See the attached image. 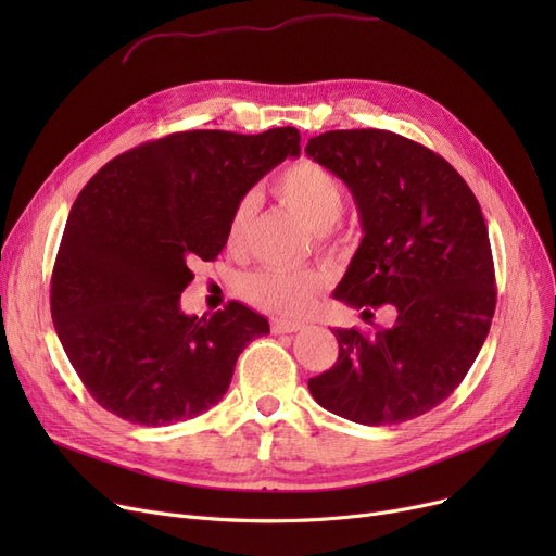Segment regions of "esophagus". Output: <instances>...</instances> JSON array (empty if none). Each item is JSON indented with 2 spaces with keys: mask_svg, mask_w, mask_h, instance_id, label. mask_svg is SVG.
I'll use <instances>...</instances> for the list:
<instances>
[{
  "mask_svg": "<svg viewBox=\"0 0 556 556\" xmlns=\"http://www.w3.org/2000/svg\"><path fill=\"white\" fill-rule=\"evenodd\" d=\"M306 325L298 323V319H286V317H273L270 319V329L273 333H295L302 331Z\"/></svg>",
  "mask_w": 556,
  "mask_h": 556,
  "instance_id": "esophagus-1",
  "label": "esophagus"
}]
</instances>
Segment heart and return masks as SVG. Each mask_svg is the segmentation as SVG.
<instances>
[{
	"mask_svg": "<svg viewBox=\"0 0 556 556\" xmlns=\"http://www.w3.org/2000/svg\"><path fill=\"white\" fill-rule=\"evenodd\" d=\"M273 191L293 210L313 231L329 229L342 214L344 189L331 170L313 160H300L286 166L273 182ZM254 214V198L245 195L233 207L227 223V243L241 245L248 223ZM323 288V277L313 270H275L263 268L241 279V293L256 306L275 313L304 311L317 290Z\"/></svg>",
	"mask_w": 556,
	"mask_h": 556,
	"instance_id": "obj_1",
	"label": "heart"
}]
</instances>
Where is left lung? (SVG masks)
<instances>
[{"label":"left lung","mask_w":556,"mask_h":556,"mask_svg":"<svg viewBox=\"0 0 556 556\" xmlns=\"http://www.w3.org/2000/svg\"><path fill=\"white\" fill-rule=\"evenodd\" d=\"M306 155L349 187L363 227L333 298L396 308L390 329H333L338 361L308 390L363 426L421 417L464 381L491 329L495 275L480 202L442 155L390 130H331L308 139Z\"/></svg>","instance_id":"obj_1"}]
</instances>
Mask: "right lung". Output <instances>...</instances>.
<instances>
[{"mask_svg": "<svg viewBox=\"0 0 556 556\" xmlns=\"http://www.w3.org/2000/svg\"><path fill=\"white\" fill-rule=\"evenodd\" d=\"M300 132L187 130L110 160L83 187L51 275V319L99 405L139 426L187 421L216 405L268 319L229 302L210 317L180 308L193 261L227 243L237 202Z\"/></svg>", "mask_w": 556, "mask_h": 556, "instance_id": "obj_1", "label": "right lung"}]
</instances>
